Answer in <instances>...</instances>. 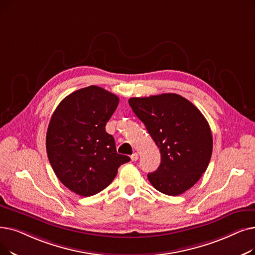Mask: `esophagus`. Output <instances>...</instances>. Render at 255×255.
<instances>
[{
    "instance_id": "1",
    "label": "esophagus",
    "mask_w": 255,
    "mask_h": 255,
    "mask_svg": "<svg viewBox=\"0 0 255 255\" xmlns=\"http://www.w3.org/2000/svg\"><path fill=\"white\" fill-rule=\"evenodd\" d=\"M130 158H131L132 161H136L137 158H138V154H137V153H133V154H132L131 156H130Z\"/></svg>"
}]
</instances>
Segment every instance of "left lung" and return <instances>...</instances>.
Returning a JSON list of instances; mask_svg holds the SVG:
<instances>
[{
    "instance_id": "8db88e82",
    "label": "left lung",
    "mask_w": 255,
    "mask_h": 255,
    "mask_svg": "<svg viewBox=\"0 0 255 255\" xmlns=\"http://www.w3.org/2000/svg\"><path fill=\"white\" fill-rule=\"evenodd\" d=\"M128 102L161 154L158 169L148 174L150 183L169 196L191 189L213 153L212 131L204 116L177 94L130 98Z\"/></svg>"
}]
</instances>
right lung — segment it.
Segmentation results:
<instances>
[{
	"instance_id": "1",
	"label": "right lung",
	"mask_w": 255,
	"mask_h": 255,
	"mask_svg": "<svg viewBox=\"0 0 255 255\" xmlns=\"http://www.w3.org/2000/svg\"><path fill=\"white\" fill-rule=\"evenodd\" d=\"M119 104L118 96L91 85L65 97L49 123L46 146L57 178L77 195L90 197L107 187L120 165L130 161L118 154L105 126Z\"/></svg>"
}]
</instances>
